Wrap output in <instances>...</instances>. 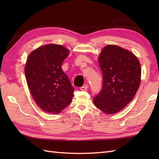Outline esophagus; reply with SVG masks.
I'll return each instance as SVG.
<instances>
[{
	"instance_id": "1",
	"label": "esophagus",
	"mask_w": 159,
	"mask_h": 159,
	"mask_svg": "<svg viewBox=\"0 0 159 159\" xmlns=\"http://www.w3.org/2000/svg\"><path fill=\"white\" fill-rule=\"evenodd\" d=\"M87 88H88V85H87V84H85V85H84L83 87H80V89L81 91H85L87 89Z\"/></svg>"
}]
</instances>
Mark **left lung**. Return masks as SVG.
<instances>
[{
	"mask_svg": "<svg viewBox=\"0 0 159 159\" xmlns=\"http://www.w3.org/2000/svg\"><path fill=\"white\" fill-rule=\"evenodd\" d=\"M98 61L103 85L93 103L104 113H116L131 102L139 89L140 63L134 54L116 45L104 47Z\"/></svg>",
	"mask_w": 159,
	"mask_h": 159,
	"instance_id": "8db88e82",
	"label": "left lung"
}]
</instances>
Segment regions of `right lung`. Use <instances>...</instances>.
I'll list each match as a JSON object with an SVG mask.
<instances>
[{
	"label": "right lung",
	"mask_w": 159,
	"mask_h": 159,
	"mask_svg": "<svg viewBox=\"0 0 159 159\" xmlns=\"http://www.w3.org/2000/svg\"><path fill=\"white\" fill-rule=\"evenodd\" d=\"M69 55L63 46L47 44L30 54L25 65L26 83L33 99L42 110L59 113L70 104L74 89L61 69Z\"/></svg>",
	"instance_id": "1"
}]
</instances>
